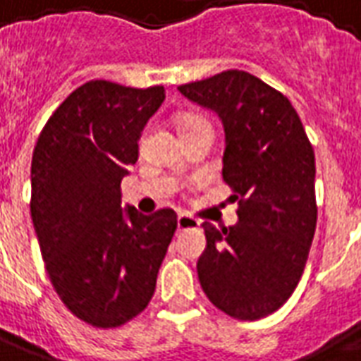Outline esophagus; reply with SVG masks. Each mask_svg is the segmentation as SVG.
I'll list each match as a JSON object with an SVG mask.
<instances>
[{"label": "esophagus", "mask_w": 361, "mask_h": 361, "mask_svg": "<svg viewBox=\"0 0 361 361\" xmlns=\"http://www.w3.org/2000/svg\"><path fill=\"white\" fill-rule=\"evenodd\" d=\"M199 220H195L193 216H189V214H180L178 216V230L183 232V230H193V228H199Z\"/></svg>", "instance_id": "esophagus-1"}]
</instances>
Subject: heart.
Returning a JSON list of instances; mask_svg holds the SVG:
<instances>
[{"label":"heart","mask_w":361,"mask_h":361,"mask_svg":"<svg viewBox=\"0 0 361 361\" xmlns=\"http://www.w3.org/2000/svg\"><path fill=\"white\" fill-rule=\"evenodd\" d=\"M197 121H204V119L199 118V116H185V118L180 121V129L185 126H191V123H197Z\"/></svg>","instance_id":"b5f03b06"}]
</instances>
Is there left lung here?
<instances>
[{
  "label": "left lung",
  "instance_id": "8db88e82",
  "mask_svg": "<svg viewBox=\"0 0 361 361\" xmlns=\"http://www.w3.org/2000/svg\"><path fill=\"white\" fill-rule=\"evenodd\" d=\"M178 90L222 119V178L240 204L234 226L203 224L201 288L230 317H267L292 295L310 255L317 224L313 147L290 100L255 75L230 69Z\"/></svg>",
  "mask_w": 361,
  "mask_h": 361
}]
</instances>
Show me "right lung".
<instances>
[{"mask_svg":"<svg viewBox=\"0 0 361 361\" xmlns=\"http://www.w3.org/2000/svg\"><path fill=\"white\" fill-rule=\"evenodd\" d=\"M164 98V87L85 82L51 114L32 152L30 216L46 271L67 310L98 329L149 305L178 228L172 209H121V180Z\"/></svg>","mask_w":361,"mask_h":361,"instance_id":"add662e5","label":"right lung"}]
</instances>
